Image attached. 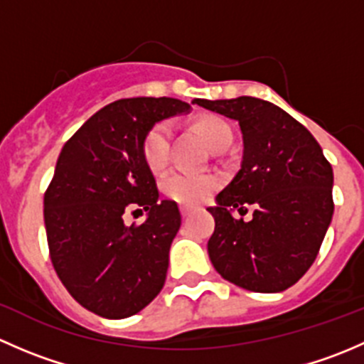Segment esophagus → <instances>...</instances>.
<instances>
[{
    "mask_svg": "<svg viewBox=\"0 0 364 364\" xmlns=\"http://www.w3.org/2000/svg\"><path fill=\"white\" fill-rule=\"evenodd\" d=\"M192 213H193L192 208H188V205H181V215H183V218H188V216L192 215Z\"/></svg>",
    "mask_w": 364,
    "mask_h": 364,
    "instance_id": "esophagus-1",
    "label": "esophagus"
}]
</instances>
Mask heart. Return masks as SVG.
Here are the masks:
<instances>
[{
    "mask_svg": "<svg viewBox=\"0 0 364 364\" xmlns=\"http://www.w3.org/2000/svg\"><path fill=\"white\" fill-rule=\"evenodd\" d=\"M200 137L213 153L225 151L232 142V130L227 123L216 117H205L197 123ZM172 124L168 121H160L153 124L142 139V159L153 172H160L167 167L171 159ZM218 188V179L211 174H186V172H172L161 181V190L174 203L183 205L203 204L213 192Z\"/></svg>",
    "mask_w": 364,
    "mask_h": 364,
    "instance_id": "heart-1",
    "label": "heart"
}]
</instances>
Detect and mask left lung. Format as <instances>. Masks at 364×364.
Returning <instances> with one entry per match:
<instances>
[{
	"label": "left lung",
	"instance_id": "obj_1",
	"mask_svg": "<svg viewBox=\"0 0 364 364\" xmlns=\"http://www.w3.org/2000/svg\"><path fill=\"white\" fill-rule=\"evenodd\" d=\"M196 102L236 119L243 160L216 196L208 253L230 284L252 292H282L314 264L333 211V168L314 135L289 112L253 97ZM254 208L250 223L236 220Z\"/></svg>",
	"mask_w": 364,
	"mask_h": 364
}]
</instances>
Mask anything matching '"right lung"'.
<instances>
[{"mask_svg":"<svg viewBox=\"0 0 364 364\" xmlns=\"http://www.w3.org/2000/svg\"><path fill=\"white\" fill-rule=\"evenodd\" d=\"M176 98H123L90 117L63 146L43 197L53 266L70 296L105 318H124L161 291L181 227L174 200H159L142 139L165 117L188 112ZM141 207L142 226L124 225Z\"/></svg>","mask_w":364,"mask_h":364,"instance_id":"obj_1","label":"right lung"}]
</instances>
